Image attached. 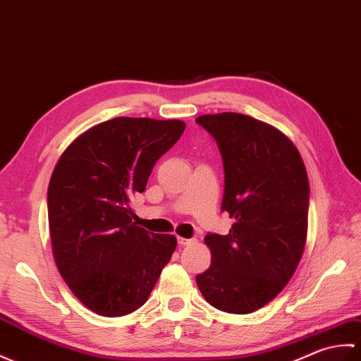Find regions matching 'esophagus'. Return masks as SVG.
Masks as SVG:
<instances>
[{
    "label": "esophagus",
    "instance_id": "34e87169",
    "mask_svg": "<svg viewBox=\"0 0 361 361\" xmlns=\"http://www.w3.org/2000/svg\"><path fill=\"white\" fill-rule=\"evenodd\" d=\"M178 243H179L180 245H190V244H193V243H195V239H187V238H178Z\"/></svg>",
    "mask_w": 361,
    "mask_h": 361
}]
</instances>
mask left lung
Segmentation results:
<instances>
[{"label":"left lung","instance_id":"obj_1","mask_svg":"<svg viewBox=\"0 0 361 361\" xmlns=\"http://www.w3.org/2000/svg\"><path fill=\"white\" fill-rule=\"evenodd\" d=\"M218 143L228 235L208 233L212 264L196 283L213 307L252 314L284 289L307 238L309 179L298 149L276 128L238 113L196 118Z\"/></svg>","mask_w":361,"mask_h":361}]
</instances>
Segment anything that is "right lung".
I'll use <instances>...</instances> for the list:
<instances>
[{
  "mask_svg": "<svg viewBox=\"0 0 361 361\" xmlns=\"http://www.w3.org/2000/svg\"><path fill=\"white\" fill-rule=\"evenodd\" d=\"M183 130L182 120L111 118L80 134L54 168L47 188L54 259L95 314L139 309L171 259L176 236L135 226L130 204Z\"/></svg>",
  "mask_w": 361,
  "mask_h": 361,
  "instance_id": "obj_1",
  "label": "right lung"
}]
</instances>
